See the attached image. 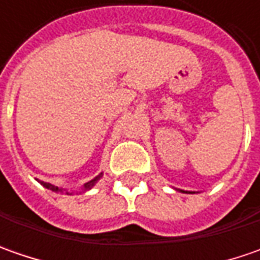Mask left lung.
I'll list each match as a JSON object with an SVG mask.
<instances>
[{
	"mask_svg": "<svg viewBox=\"0 0 260 260\" xmlns=\"http://www.w3.org/2000/svg\"><path fill=\"white\" fill-rule=\"evenodd\" d=\"M176 191H179V192H184V194H197L195 191H184V189H178V188H175Z\"/></svg>",
	"mask_w": 260,
	"mask_h": 260,
	"instance_id": "1",
	"label": "left lung"
}]
</instances>
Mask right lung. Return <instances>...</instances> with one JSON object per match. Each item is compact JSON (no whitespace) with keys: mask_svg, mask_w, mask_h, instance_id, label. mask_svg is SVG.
<instances>
[{"mask_svg":"<svg viewBox=\"0 0 260 260\" xmlns=\"http://www.w3.org/2000/svg\"><path fill=\"white\" fill-rule=\"evenodd\" d=\"M101 176H103V172H101V174L96 175L94 179H91V181H88L86 184L82 185V186H81V189H79L78 192H75V191H71V192H69L68 189H63V188H59V186H55V185L49 184V182H45V181H39V179H37V181H39L40 184L43 185L45 188H47V189H50V191H55V192H63V191H66V194H68V195H74V194L78 195V194H84V192H86V191H89L91 188H94L95 184H96V182H98V181L101 179Z\"/></svg>","mask_w":260,"mask_h":260,"instance_id":"1","label":"right lung"}]
</instances>
